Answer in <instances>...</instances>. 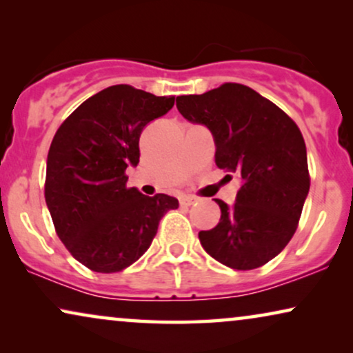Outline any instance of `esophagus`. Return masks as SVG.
I'll use <instances>...</instances> for the list:
<instances>
[{"label": "esophagus", "mask_w": 353, "mask_h": 353, "mask_svg": "<svg viewBox=\"0 0 353 353\" xmlns=\"http://www.w3.org/2000/svg\"><path fill=\"white\" fill-rule=\"evenodd\" d=\"M196 202V197L194 196H183L180 199V204L181 205H192Z\"/></svg>", "instance_id": "34e87169"}]
</instances>
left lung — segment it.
I'll list each match as a JSON object with an SVG mask.
<instances>
[{
  "label": "left lung",
  "instance_id": "1",
  "mask_svg": "<svg viewBox=\"0 0 353 353\" xmlns=\"http://www.w3.org/2000/svg\"><path fill=\"white\" fill-rule=\"evenodd\" d=\"M176 108L214 134L216 167L243 180L234 205L215 199L221 216L215 228L199 233L202 248L230 268L262 267L296 233L310 190L301 130L276 104L241 83L178 96Z\"/></svg>",
  "mask_w": 353,
  "mask_h": 353
}]
</instances>
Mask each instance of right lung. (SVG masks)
Returning <instances> with one entry per match:
<instances>
[{"mask_svg": "<svg viewBox=\"0 0 353 353\" xmlns=\"http://www.w3.org/2000/svg\"><path fill=\"white\" fill-rule=\"evenodd\" d=\"M175 104L130 85L109 86L81 103L57 128L46 162L45 199L72 257L98 273L122 272L141 257L159 221L178 201L128 188L139 137Z\"/></svg>", "mask_w": 353, "mask_h": 353, "instance_id": "obj_1", "label": "right lung"}]
</instances>
